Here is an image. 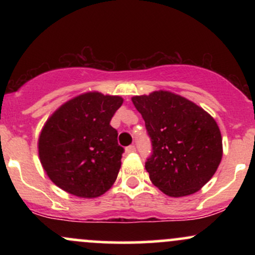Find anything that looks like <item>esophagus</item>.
<instances>
[{"label":"esophagus","mask_w":255,"mask_h":255,"mask_svg":"<svg viewBox=\"0 0 255 255\" xmlns=\"http://www.w3.org/2000/svg\"><path fill=\"white\" fill-rule=\"evenodd\" d=\"M136 150H135V146L134 145H130V146H128L127 148H126V153H133V152H135Z\"/></svg>","instance_id":"esophagus-1"}]
</instances>
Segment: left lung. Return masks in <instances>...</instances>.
<instances>
[{"mask_svg": "<svg viewBox=\"0 0 255 255\" xmlns=\"http://www.w3.org/2000/svg\"><path fill=\"white\" fill-rule=\"evenodd\" d=\"M141 114L153 153L145 169L159 191L172 198L200 191L223 156L217 122L203 108L170 92L153 91L131 97Z\"/></svg>", "mask_w": 255, "mask_h": 255, "instance_id": "8db88e82", "label": "left lung"}]
</instances>
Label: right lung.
Wrapping results in <instances>:
<instances>
[{
    "label": "right lung",
    "instance_id": "add662e5",
    "mask_svg": "<svg viewBox=\"0 0 255 255\" xmlns=\"http://www.w3.org/2000/svg\"><path fill=\"white\" fill-rule=\"evenodd\" d=\"M124 103L120 96L90 91L69 99L46 120L38 154L49 178L78 198H98L118 178L124 148L111 118Z\"/></svg>",
    "mask_w": 255,
    "mask_h": 255
}]
</instances>
